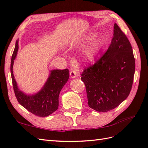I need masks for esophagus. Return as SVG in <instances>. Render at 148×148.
<instances>
[{
  "label": "esophagus",
  "instance_id": "1",
  "mask_svg": "<svg viewBox=\"0 0 148 148\" xmlns=\"http://www.w3.org/2000/svg\"><path fill=\"white\" fill-rule=\"evenodd\" d=\"M70 75L71 78H75L78 76V73L77 71H76L75 70H71L70 71Z\"/></svg>",
  "mask_w": 148,
  "mask_h": 148
}]
</instances>
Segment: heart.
I'll use <instances>...</instances> for the list:
<instances>
[{
  "mask_svg": "<svg viewBox=\"0 0 148 148\" xmlns=\"http://www.w3.org/2000/svg\"><path fill=\"white\" fill-rule=\"evenodd\" d=\"M95 35L91 34L85 38L82 42V44H85L90 42L95 38ZM102 40L101 38H97L84 51L83 56L84 59L87 62H92L95 60L96 56L101 50L102 46Z\"/></svg>",
  "mask_w": 148,
  "mask_h": 148,
  "instance_id": "heart-1",
  "label": "heart"
}]
</instances>
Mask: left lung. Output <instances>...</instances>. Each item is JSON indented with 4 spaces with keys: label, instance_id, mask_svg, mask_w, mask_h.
<instances>
[{
    "label": "left lung",
    "instance_id": "8db88e82",
    "mask_svg": "<svg viewBox=\"0 0 148 148\" xmlns=\"http://www.w3.org/2000/svg\"><path fill=\"white\" fill-rule=\"evenodd\" d=\"M135 61L127 36L115 23L108 49L95 64L84 69L81 79L86 86L88 104L97 112L115 109L132 89Z\"/></svg>",
    "mask_w": 148,
    "mask_h": 148
}]
</instances>
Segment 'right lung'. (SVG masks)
I'll list each match as a JSON object with an SVG mask.
<instances>
[{
	"label": "right lung",
	"mask_w": 148,
	"mask_h": 148,
	"mask_svg": "<svg viewBox=\"0 0 148 148\" xmlns=\"http://www.w3.org/2000/svg\"><path fill=\"white\" fill-rule=\"evenodd\" d=\"M18 50V41H16L10 64L12 84L16 99L31 113L38 117H47L58 109L59 94L69 78V70L66 69L51 71V74L41 90L34 95H26L18 88L13 73V65Z\"/></svg>",
	"instance_id": "1"
}]
</instances>
